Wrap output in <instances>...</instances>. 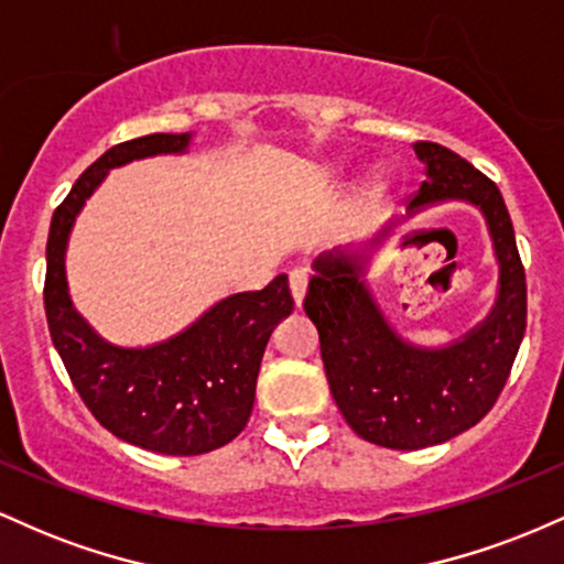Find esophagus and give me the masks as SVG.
<instances>
[{"label": "esophagus", "instance_id": "esophagus-1", "mask_svg": "<svg viewBox=\"0 0 564 564\" xmlns=\"http://www.w3.org/2000/svg\"><path fill=\"white\" fill-rule=\"evenodd\" d=\"M289 286H291V296H294L296 307H302L304 294H307V270L296 268L289 273Z\"/></svg>", "mask_w": 564, "mask_h": 564}]
</instances>
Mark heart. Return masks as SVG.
I'll list each match as a JSON object with an SVG mask.
<instances>
[{"mask_svg":"<svg viewBox=\"0 0 564 564\" xmlns=\"http://www.w3.org/2000/svg\"><path fill=\"white\" fill-rule=\"evenodd\" d=\"M390 187H392L390 174H387L384 170H371L364 180H360L358 193H355V200H358L360 206H377L387 198Z\"/></svg>","mask_w":564,"mask_h":564,"instance_id":"b5f03b06","label":"heart"}]
</instances>
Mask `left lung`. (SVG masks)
I'll list each match as a JSON object with an SVG mask.
<instances>
[{
  "instance_id": "left-lung-1",
  "label": "left lung",
  "mask_w": 564,
  "mask_h": 564,
  "mask_svg": "<svg viewBox=\"0 0 564 564\" xmlns=\"http://www.w3.org/2000/svg\"><path fill=\"white\" fill-rule=\"evenodd\" d=\"M426 180L405 217L364 243L315 257L304 313L321 336L328 387L358 437L392 451L440 445L475 426L507 384L528 318V289L501 191L437 142H413ZM464 199L481 209L499 262L491 313L458 340L413 346L393 332L365 281L372 254L400 224L430 205Z\"/></svg>"
}]
</instances>
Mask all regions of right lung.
<instances>
[{
  "instance_id": "1",
  "label": "right lung",
  "mask_w": 564,
  "mask_h": 564,
  "mask_svg": "<svg viewBox=\"0 0 564 564\" xmlns=\"http://www.w3.org/2000/svg\"><path fill=\"white\" fill-rule=\"evenodd\" d=\"M191 140L193 132H159L113 145L76 180L55 209L47 238L44 310L76 392L108 432L164 456L217 451L243 430L270 334L294 310L289 275H278L262 291L215 302L170 339L121 347L102 339L74 307L66 249L87 198L111 170L151 156H180Z\"/></svg>"
}]
</instances>
